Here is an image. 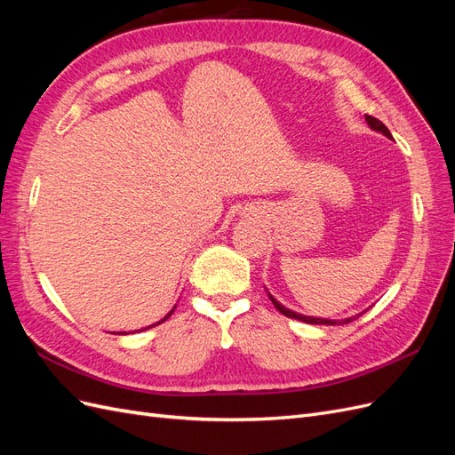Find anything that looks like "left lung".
Instances as JSON below:
<instances>
[{
	"instance_id": "left-lung-1",
	"label": "left lung",
	"mask_w": 455,
	"mask_h": 455,
	"mask_svg": "<svg viewBox=\"0 0 455 455\" xmlns=\"http://www.w3.org/2000/svg\"><path fill=\"white\" fill-rule=\"evenodd\" d=\"M366 121H368V125L374 129V131H378V132H383L385 136H387V139H391V132H389V129L383 125V123L379 121V119H376V117H371V116H366ZM269 299L273 301V306L277 307L284 316H291V319H296V321H304V323H307V324H347V323H351V321H355L356 316H351V319H343V321H328V319H316V316H306V315H299V313H294V311H291V309H286L284 306H281L277 299H275L271 294H269Z\"/></svg>"
}]
</instances>
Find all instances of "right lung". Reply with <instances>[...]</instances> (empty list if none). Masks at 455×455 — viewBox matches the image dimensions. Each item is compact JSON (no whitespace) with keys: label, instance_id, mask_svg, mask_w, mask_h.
<instances>
[{"label":"right lung","instance_id":"1","mask_svg":"<svg viewBox=\"0 0 455 455\" xmlns=\"http://www.w3.org/2000/svg\"><path fill=\"white\" fill-rule=\"evenodd\" d=\"M172 311H174V309H172ZM172 311H171V313H169V315H167V316H164V319H163V321H167V319H169V316H171V315H172ZM163 321H161V323H163ZM161 323H157V324H161Z\"/></svg>","mask_w":455,"mask_h":455}]
</instances>
